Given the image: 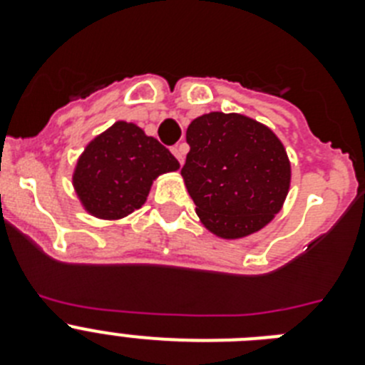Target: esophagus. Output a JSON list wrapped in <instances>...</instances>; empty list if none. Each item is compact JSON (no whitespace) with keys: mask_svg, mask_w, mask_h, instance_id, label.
Segmentation results:
<instances>
[{"mask_svg":"<svg viewBox=\"0 0 365 365\" xmlns=\"http://www.w3.org/2000/svg\"><path fill=\"white\" fill-rule=\"evenodd\" d=\"M172 153H173V157H175V159L179 160L180 164H185V150H182V148H180V146L172 148Z\"/></svg>","mask_w":365,"mask_h":365,"instance_id":"esophagus-1","label":"esophagus"}]
</instances>
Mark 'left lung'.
<instances>
[{"label":"left lung","mask_w":365,"mask_h":365,"mask_svg":"<svg viewBox=\"0 0 365 365\" xmlns=\"http://www.w3.org/2000/svg\"><path fill=\"white\" fill-rule=\"evenodd\" d=\"M186 143L180 175L206 230L241 240L282 210L291 160L269 125L241 113H205L190 122Z\"/></svg>","instance_id":"8db88e82"}]
</instances>
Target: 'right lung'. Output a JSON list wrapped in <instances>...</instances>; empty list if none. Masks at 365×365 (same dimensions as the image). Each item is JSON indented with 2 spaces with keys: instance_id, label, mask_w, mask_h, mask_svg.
<instances>
[{
  "instance_id": "obj_1",
  "label": "right lung",
  "mask_w": 365,
  "mask_h": 365,
  "mask_svg": "<svg viewBox=\"0 0 365 365\" xmlns=\"http://www.w3.org/2000/svg\"><path fill=\"white\" fill-rule=\"evenodd\" d=\"M179 168L157 138L133 122L118 120L82 151L73 170V188L87 214L118 221L146 202L157 177Z\"/></svg>"
}]
</instances>
